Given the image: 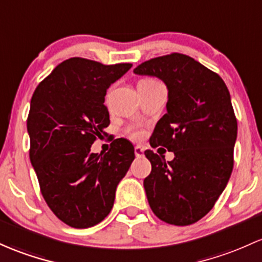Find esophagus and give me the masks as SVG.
Instances as JSON below:
<instances>
[{
    "label": "esophagus",
    "mask_w": 262,
    "mask_h": 262,
    "mask_svg": "<svg viewBox=\"0 0 262 262\" xmlns=\"http://www.w3.org/2000/svg\"><path fill=\"white\" fill-rule=\"evenodd\" d=\"M134 153H136L137 158H142L144 157V149H143L140 145H136L134 146Z\"/></svg>",
    "instance_id": "esophagus-1"
}]
</instances>
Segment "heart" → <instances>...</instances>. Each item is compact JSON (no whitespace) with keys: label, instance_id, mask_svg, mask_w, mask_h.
I'll use <instances>...</instances> for the list:
<instances>
[{"label":"heart","instance_id":"heart-1","mask_svg":"<svg viewBox=\"0 0 262 262\" xmlns=\"http://www.w3.org/2000/svg\"><path fill=\"white\" fill-rule=\"evenodd\" d=\"M153 83H158V82L155 79H151V78H143L139 80V83H138V87H139V85L153 84ZM128 134L132 138H134V139H140V138L143 137V130L142 129L137 128V126H130V128L128 129Z\"/></svg>","mask_w":262,"mask_h":262}]
</instances>
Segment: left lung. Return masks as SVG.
Wrapping results in <instances>:
<instances>
[{"instance_id":"8db88e82","label":"left lung","mask_w":262,"mask_h":262,"mask_svg":"<svg viewBox=\"0 0 262 262\" xmlns=\"http://www.w3.org/2000/svg\"><path fill=\"white\" fill-rule=\"evenodd\" d=\"M134 73L157 77L168 88L166 113L150 145L173 151L174 159L144 151L151 164L144 179L148 203L160 220L190 225L211 210L234 166L237 122L229 89L219 74L182 53L149 59Z\"/></svg>"}]
</instances>
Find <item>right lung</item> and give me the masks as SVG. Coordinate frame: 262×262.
Segmentation results:
<instances>
[{
    "mask_svg": "<svg viewBox=\"0 0 262 262\" xmlns=\"http://www.w3.org/2000/svg\"><path fill=\"white\" fill-rule=\"evenodd\" d=\"M130 67L74 57L57 66L31 99V163L47 205L72 228H91L107 216L134 160V146L123 138L104 155L91 153L111 123L107 89Z\"/></svg>",
    "mask_w": 262,
    "mask_h": 262,
    "instance_id": "obj_1",
    "label": "right lung"
}]
</instances>
